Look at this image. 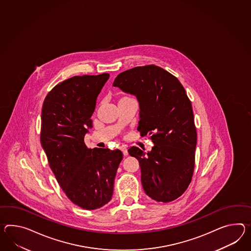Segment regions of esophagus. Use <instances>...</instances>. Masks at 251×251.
<instances>
[{
    "mask_svg": "<svg viewBox=\"0 0 251 251\" xmlns=\"http://www.w3.org/2000/svg\"><path fill=\"white\" fill-rule=\"evenodd\" d=\"M121 149H122V151H123V155H124V156H128V150H127V148H126V146H124V145H123V146L121 147Z\"/></svg>",
    "mask_w": 251,
    "mask_h": 251,
    "instance_id": "esophagus-1",
    "label": "esophagus"
}]
</instances>
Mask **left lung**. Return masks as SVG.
<instances>
[{
  "label": "left lung",
  "instance_id": "left-lung-1",
  "mask_svg": "<svg viewBox=\"0 0 251 251\" xmlns=\"http://www.w3.org/2000/svg\"><path fill=\"white\" fill-rule=\"evenodd\" d=\"M140 102L141 136L150 134L151 151L128 149L139 159L145 193L159 202H170L183 194L191 182L195 166L197 130L193 110L177 78L156 65L132 68L113 82Z\"/></svg>",
  "mask_w": 251,
  "mask_h": 251
}]
</instances>
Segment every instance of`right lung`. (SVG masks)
I'll list each match as a JSON object with an SVG mask.
<instances>
[{
	"label": "right lung",
	"mask_w": 251,
	"mask_h": 251,
	"mask_svg": "<svg viewBox=\"0 0 251 251\" xmlns=\"http://www.w3.org/2000/svg\"><path fill=\"white\" fill-rule=\"evenodd\" d=\"M109 74L74 76L52 88L42 110L41 142L58 183L69 200L84 209L110 201L119 150L89 149L84 142L96 100Z\"/></svg>",
	"instance_id": "1"
}]
</instances>
